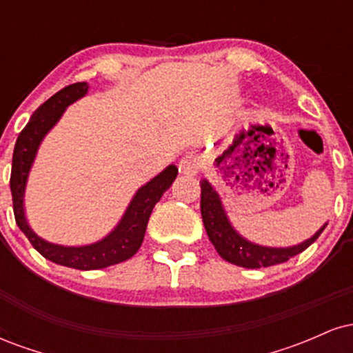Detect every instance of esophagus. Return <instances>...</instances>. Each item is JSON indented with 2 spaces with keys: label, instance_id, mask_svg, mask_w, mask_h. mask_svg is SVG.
Listing matches in <instances>:
<instances>
[{
  "label": "esophagus",
  "instance_id": "34e87169",
  "mask_svg": "<svg viewBox=\"0 0 353 353\" xmlns=\"http://www.w3.org/2000/svg\"><path fill=\"white\" fill-rule=\"evenodd\" d=\"M181 171L184 174H197L199 172V169L202 168V159L201 156H197V154H185L184 157L181 159Z\"/></svg>",
  "mask_w": 353,
  "mask_h": 353
}]
</instances>
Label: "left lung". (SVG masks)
<instances>
[{
    "mask_svg": "<svg viewBox=\"0 0 353 353\" xmlns=\"http://www.w3.org/2000/svg\"><path fill=\"white\" fill-rule=\"evenodd\" d=\"M201 214L204 221L205 232L216 250L224 261L245 269H261L287 262L294 255L303 252L310 244L317 241L327 224H323L310 239L302 244L292 247H264L252 244L239 236L237 230L230 225L219 194L208 181H201Z\"/></svg>",
    "mask_w": 353,
    "mask_h": 353,
    "instance_id": "8db88e82",
    "label": "left lung"
}]
</instances>
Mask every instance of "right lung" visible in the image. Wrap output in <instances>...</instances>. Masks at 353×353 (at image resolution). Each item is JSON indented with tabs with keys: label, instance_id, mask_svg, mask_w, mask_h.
Wrapping results in <instances>:
<instances>
[{
	"label": "right lung",
	"instance_id": "add662e5",
	"mask_svg": "<svg viewBox=\"0 0 353 353\" xmlns=\"http://www.w3.org/2000/svg\"><path fill=\"white\" fill-rule=\"evenodd\" d=\"M88 88V83L70 84L36 109L30 123L19 132L18 139H16L10 179L16 224L23 230L31 245L48 261L79 270L104 269V267L119 264V262L131 259L143 244L145 228H148V221L151 217L154 205L159 202L165 190L171 188L177 176V168L171 164L163 172L157 174L154 179L149 181L148 184L143 185L132 197L131 204L125 209L123 219L114 230L94 244L66 247L51 244V242L36 236L33 229L28 225L23 208L28 174L33 165L43 137L48 134L52 125L58 123L59 117L63 116V112L71 103L86 94Z\"/></svg>",
	"mask_w": 353,
	"mask_h": 353
}]
</instances>
